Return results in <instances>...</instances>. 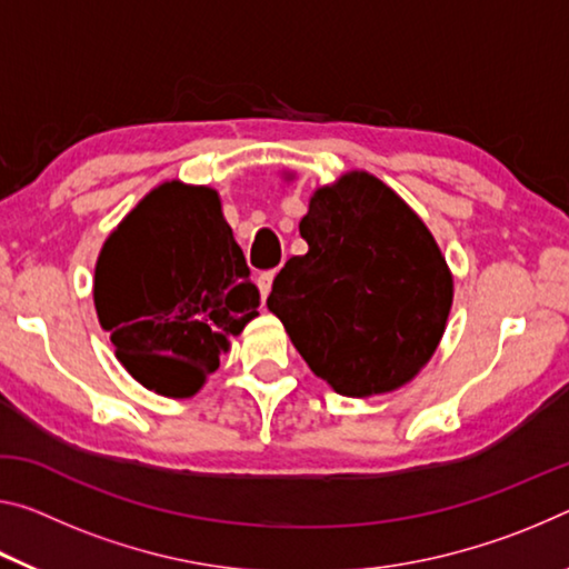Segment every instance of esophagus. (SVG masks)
<instances>
[{"label": "esophagus", "mask_w": 569, "mask_h": 569, "mask_svg": "<svg viewBox=\"0 0 569 569\" xmlns=\"http://www.w3.org/2000/svg\"><path fill=\"white\" fill-rule=\"evenodd\" d=\"M273 278H276L273 270H266V273L258 276V288H260V296H263V301L268 299L270 288H273Z\"/></svg>", "instance_id": "esophagus-1"}]
</instances>
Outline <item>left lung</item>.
<instances>
[{
	"mask_svg": "<svg viewBox=\"0 0 569 569\" xmlns=\"http://www.w3.org/2000/svg\"><path fill=\"white\" fill-rule=\"evenodd\" d=\"M309 242L276 276V313L311 372L333 392L400 390L443 339L453 273L418 212L369 171L313 189L299 222Z\"/></svg>",
	"mask_w": 569,
	"mask_h": 569,
	"instance_id": "left-lung-1",
	"label": "left lung"
}]
</instances>
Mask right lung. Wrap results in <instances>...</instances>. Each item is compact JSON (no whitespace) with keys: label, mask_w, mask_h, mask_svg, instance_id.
Listing matches in <instances>:
<instances>
[{"label":"right lung","mask_w":569,"mask_h":569,"mask_svg":"<svg viewBox=\"0 0 569 569\" xmlns=\"http://www.w3.org/2000/svg\"><path fill=\"white\" fill-rule=\"evenodd\" d=\"M93 303L133 380L200 392L260 306L218 189L171 179L143 194L98 252Z\"/></svg>","instance_id":"1"}]
</instances>
